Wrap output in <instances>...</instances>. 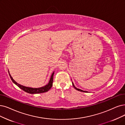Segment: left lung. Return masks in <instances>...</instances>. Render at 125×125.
<instances>
[{
	"label": "left lung",
	"instance_id": "left-lung-1",
	"mask_svg": "<svg viewBox=\"0 0 125 125\" xmlns=\"http://www.w3.org/2000/svg\"><path fill=\"white\" fill-rule=\"evenodd\" d=\"M72 85H73V87H74L75 89L76 90H78V91H81V92H87V91H83V90H81V89H78V88H77L76 87H75V86L74 85V84H73V83H72Z\"/></svg>",
	"mask_w": 125,
	"mask_h": 125
}]
</instances>
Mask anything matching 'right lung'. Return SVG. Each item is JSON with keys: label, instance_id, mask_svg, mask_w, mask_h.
I'll use <instances>...</instances> for the list:
<instances>
[{"label": "right lung", "instance_id": "1", "mask_svg": "<svg viewBox=\"0 0 125 125\" xmlns=\"http://www.w3.org/2000/svg\"><path fill=\"white\" fill-rule=\"evenodd\" d=\"M54 73L53 72L52 74V76L50 78V81L49 83L46 85L45 86H43L41 88H29V87H24L23 86L21 85V84H18L17 83H16L14 80L13 79L12 76H11V75L9 73V75L10 76V78L12 82L15 84L16 85L21 89L22 90L26 92L27 93H30V94H38V93H44V92H46L48 91L50 89L53 85V75H54Z\"/></svg>", "mask_w": 125, "mask_h": 125}]
</instances>
